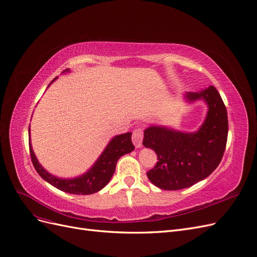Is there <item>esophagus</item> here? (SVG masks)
Returning <instances> with one entry per match:
<instances>
[{"instance_id": "34e87169", "label": "esophagus", "mask_w": 257, "mask_h": 257, "mask_svg": "<svg viewBox=\"0 0 257 257\" xmlns=\"http://www.w3.org/2000/svg\"><path fill=\"white\" fill-rule=\"evenodd\" d=\"M143 139H144V131L141 127H136L132 134V141L135 145L136 148H141L143 146Z\"/></svg>"}]
</instances>
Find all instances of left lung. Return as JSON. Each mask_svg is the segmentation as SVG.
Here are the masks:
<instances>
[{
  "label": "left lung",
  "instance_id": "8db88e82",
  "mask_svg": "<svg viewBox=\"0 0 257 257\" xmlns=\"http://www.w3.org/2000/svg\"><path fill=\"white\" fill-rule=\"evenodd\" d=\"M185 97L190 102L203 98L209 107L196 133L164 126L145 130L143 145L153 149L159 160L147 176L162 190H181L204 180L219 166L226 148L228 119L220 93L210 85L201 92H188Z\"/></svg>",
  "mask_w": 257,
  "mask_h": 257
}]
</instances>
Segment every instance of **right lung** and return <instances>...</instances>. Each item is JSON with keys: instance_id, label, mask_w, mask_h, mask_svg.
<instances>
[{"instance_id": "right-lung-1", "label": "right lung", "mask_w": 257, "mask_h": 257, "mask_svg": "<svg viewBox=\"0 0 257 257\" xmlns=\"http://www.w3.org/2000/svg\"><path fill=\"white\" fill-rule=\"evenodd\" d=\"M29 148L31 160L38 175L54 188L69 194H76V195H89V194L102 190L110 181L118 160L122 155L135 149L132 143V133L118 135L111 139L102 155L88 173L75 179H60L50 175L41 166L33 152L31 143H29Z\"/></svg>"}]
</instances>
